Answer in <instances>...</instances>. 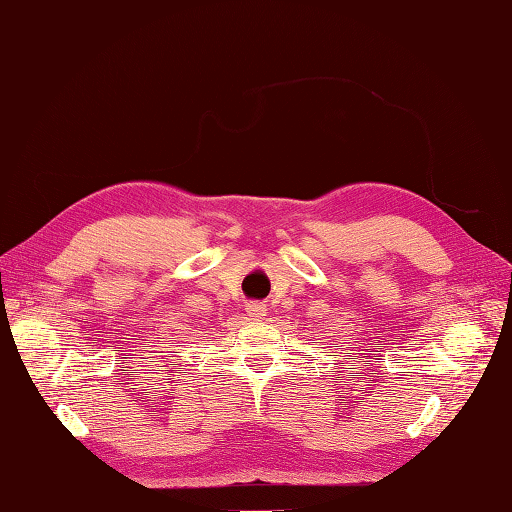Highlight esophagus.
<instances>
[{
	"label": "esophagus",
	"mask_w": 512,
	"mask_h": 512,
	"mask_svg": "<svg viewBox=\"0 0 512 512\" xmlns=\"http://www.w3.org/2000/svg\"><path fill=\"white\" fill-rule=\"evenodd\" d=\"M245 311H247V317H249V320L260 322V320H263V317L267 315V306H265L263 302H249Z\"/></svg>",
	"instance_id": "obj_1"
}]
</instances>
